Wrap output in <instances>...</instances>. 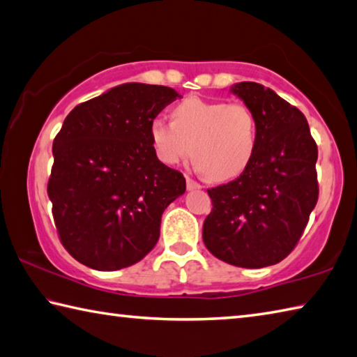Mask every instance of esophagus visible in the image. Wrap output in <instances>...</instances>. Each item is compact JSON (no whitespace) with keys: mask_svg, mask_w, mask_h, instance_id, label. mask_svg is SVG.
<instances>
[{"mask_svg":"<svg viewBox=\"0 0 357 357\" xmlns=\"http://www.w3.org/2000/svg\"><path fill=\"white\" fill-rule=\"evenodd\" d=\"M185 183H187V190H197V189H201V184H199V183H197L195 179L189 178V176H187Z\"/></svg>","mask_w":357,"mask_h":357,"instance_id":"esophagus-1","label":"esophagus"}]
</instances>
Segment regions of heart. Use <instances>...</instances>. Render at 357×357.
I'll return each instance as SVG.
<instances>
[{
	"label": "heart",
	"mask_w": 357,
	"mask_h": 357,
	"mask_svg": "<svg viewBox=\"0 0 357 357\" xmlns=\"http://www.w3.org/2000/svg\"><path fill=\"white\" fill-rule=\"evenodd\" d=\"M173 121L150 125L153 150L160 162L176 165L193 151L201 172L215 181L242 174L257 148V119L245 102L189 96L172 112Z\"/></svg>",
	"instance_id": "obj_1"
}]
</instances>
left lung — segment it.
Returning <instances> with one entry per match:
<instances>
[{
	"mask_svg": "<svg viewBox=\"0 0 357 357\" xmlns=\"http://www.w3.org/2000/svg\"><path fill=\"white\" fill-rule=\"evenodd\" d=\"M257 119L255 158L237 179L207 189L206 248L236 267L281 262L300 241L319 199L317 144L306 116L257 82L231 87Z\"/></svg>",
	"mask_w": 357,
	"mask_h": 357,
	"instance_id": "1",
	"label": "left lung"
}]
</instances>
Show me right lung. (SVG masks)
Masks as SVG:
<instances>
[{
  "mask_svg": "<svg viewBox=\"0 0 357 357\" xmlns=\"http://www.w3.org/2000/svg\"><path fill=\"white\" fill-rule=\"evenodd\" d=\"M178 96L170 87L128 82L63 120L48 197L61 242L77 262L126 268L158 243L162 213L185 192V179L158 159L150 125Z\"/></svg>",
  "mask_w": 357,
  "mask_h": 357,
  "instance_id": "obj_1",
  "label": "right lung"
}]
</instances>
